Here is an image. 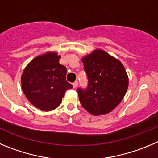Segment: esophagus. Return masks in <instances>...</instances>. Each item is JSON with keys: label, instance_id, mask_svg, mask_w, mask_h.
Returning a JSON list of instances; mask_svg holds the SVG:
<instances>
[{"label": "esophagus", "instance_id": "esophagus-1", "mask_svg": "<svg viewBox=\"0 0 158 158\" xmlns=\"http://www.w3.org/2000/svg\"><path fill=\"white\" fill-rule=\"evenodd\" d=\"M72 86H73L74 89L77 87V86H78V82H77V81H75V82H74L73 83H72Z\"/></svg>", "mask_w": 158, "mask_h": 158}]
</instances>
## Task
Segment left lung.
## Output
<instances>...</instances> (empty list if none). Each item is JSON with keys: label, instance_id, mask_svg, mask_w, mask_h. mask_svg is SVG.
<instances>
[{"label": "left lung", "instance_id": "1", "mask_svg": "<svg viewBox=\"0 0 158 158\" xmlns=\"http://www.w3.org/2000/svg\"><path fill=\"white\" fill-rule=\"evenodd\" d=\"M82 61L88 84L86 89L79 87L76 90L81 105L95 116L110 113L127 92L128 78L124 67L100 49L83 57Z\"/></svg>", "mask_w": 158, "mask_h": 158}]
</instances>
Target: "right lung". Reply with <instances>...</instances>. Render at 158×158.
<instances>
[{"instance_id": "add662e5", "label": "right lung", "mask_w": 158, "mask_h": 158, "mask_svg": "<svg viewBox=\"0 0 158 158\" xmlns=\"http://www.w3.org/2000/svg\"><path fill=\"white\" fill-rule=\"evenodd\" d=\"M60 58L56 52L37 56L23 72V91L28 101L41 110L57 108L65 91L72 88L67 82V69L60 64Z\"/></svg>"}]
</instances>
